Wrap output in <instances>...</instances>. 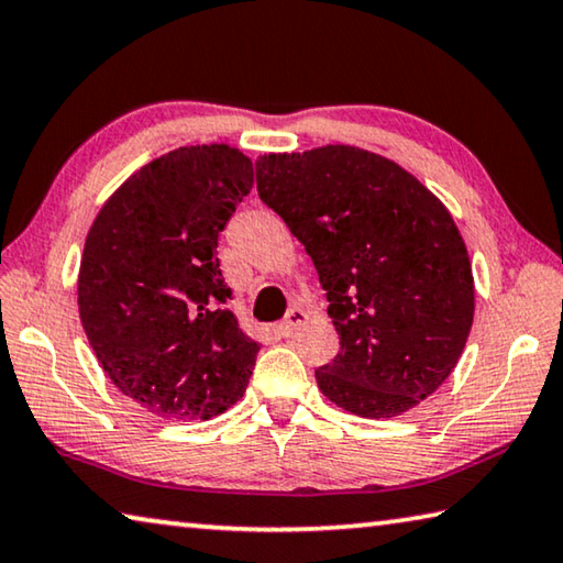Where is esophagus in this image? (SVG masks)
Masks as SVG:
<instances>
[{
	"mask_svg": "<svg viewBox=\"0 0 563 563\" xmlns=\"http://www.w3.org/2000/svg\"><path fill=\"white\" fill-rule=\"evenodd\" d=\"M305 322H308V316H305V310L300 308H292L288 316H285V320L278 325V335L280 338H292L295 332H298Z\"/></svg>",
	"mask_w": 563,
	"mask_h": 563,
	"instance_id": "1",
	"label": "esophagus"
}]
</instances>
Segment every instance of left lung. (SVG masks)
<instances>
[{"instance_id": "left-lung-1", "label": "left lung", "mask_w": 563, "mask_h": 563, "mask_svg": "<svg viewBox=\"0 0 563 563\" xmlns=\"http://www.w3.org/2000/svg\"><path fill=\"white\" fill-rule=\"evenodd\" d=\"M255 180L328 290L340 352L316 369L320 393L365 419L437 393L474 320L470 253L446 206L395 161L345 144L263 154Z\"/></svg>"}]
</instances>
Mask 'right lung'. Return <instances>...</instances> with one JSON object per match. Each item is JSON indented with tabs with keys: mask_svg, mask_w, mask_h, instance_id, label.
<instances>
[{
	"mask_svg": "<svg viewBox=\"0 0 563 563\" xmlns=\"http://www.w3.org/2000/svg\"><path fill=\"white\" fill-rule=\"evenodd\" d=\"M253 188L241 148L198 144L154 158L93 218L79 318L103 373L164 419H211L243 397L261 345L225 308L218 233Z\"/></svg>",
	"mask_w": 563,
	"mask_h": 563,
	"instance_id": "right-lung-1",
	"label": "right lung"
}]
</instances>
